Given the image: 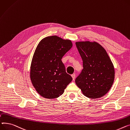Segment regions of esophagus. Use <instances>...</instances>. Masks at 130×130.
<instances>
[{
	"mask_svg": "<svg viewBox=\"0 0 130 130\" xmlns=\"http://www.w3.org/2000/svg\"><path fill=\"white\" fill-rule=\"evenodd\" d=\"M71 77H72V78L73 80H74V79H75V74H72V75H71Z\"/></svg>",
	"mask_w": 130,
	"mask_h": 130,
	"instance_id": "34e87169",
	"label": "esophagus"
}]
</instances>
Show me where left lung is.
<instances>
[{
    "instance_id": "8db88e82",
    "label": "left lung",
    "mask_w": 130,
    "mask_h": 130,
    "mask_svg": "<svg viewBox=\"0 0 130 130\" xmlns=\"http://www.w3.org/2000/svg\"><path fill=\"white\" fill-rule=\"evenodd\" d=\"M75 44L83 67L75 79L76 85L88 98L96 99L104 96L111 89L115 74L107 52L96 42H76Z\"/></svg>"
}]
</instances>
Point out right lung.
I'll return each mask as SVG.
<instances>
[{
	"mask_svg": "<svg viewBox=\"0 0 130 130\" xmlns=\"http://www.w3.org/2000/svg\"><path fill=\"white\" fill-rule=\"evenodd\" d=\"M72 47L70 40L56 36L45 37L38 44L30 67V79L37 92L47 99L61 95L72 80L61 59Z\"/></svg>",
	"mask_w": 130,
	"mask_h": 130,
	"instance_id": "right-lung-1",
	"label": "right lung"
}]
</instances>
